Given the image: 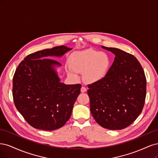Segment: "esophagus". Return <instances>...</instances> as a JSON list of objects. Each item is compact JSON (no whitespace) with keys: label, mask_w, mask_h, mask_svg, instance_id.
I'll use <instances>...</instances> for the list:
<instances>
[{"label":"esophagus","mask_w":158,"mask_h":158,"mask_svg":"<svg viewBox=\"0 0 158 158\" xmlns=\"http://www.w3.org/2000/svg\"><path fill=\"white\" fill-rule=\"evenodd\" d=\"M87 91V89L85 88V87H84V86H82V88H81V92L82 93H84V92H85Z\"/></svg>","instance_id":"1"}]
</instances>
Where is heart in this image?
<instances>
[{
    "mask_svg": "<svg viewBox=\"0 0 158 158\" xmlns=\"http://www.w3.org/2000/svg\"><path fill=\"white\" fill-rule=\"evenodd\" d=\"M70 75L76 77V73H83L86 83L93 84L102 80L109 71L111 60L108 55L94 49L77 52L70 56Z\"/></svg>",
    "mask_w": 158,
    "mask_h": 158,
    "instance_id": "b5f03b06",
    "label": "heart"
}]
</instances>
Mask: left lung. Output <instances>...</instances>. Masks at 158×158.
Listing matches in <instances>:
<instances>
[{"mask_svg":"<svg viewBox=\"0 0 158 158\" xmlns=\"http://www.w3.org/2000/svg\"><path fill=\"white\" fill-rule=\"evenodd\" d=\"M102 48L115 57L106 77L88 85L90 111L100 126L121 130L131 125L142 111L146 78L135 56L117 48Z\"/></svg>","mask_w":158,"mask_h":158,"instance_id":"8db88e82","label":"left lung"}]
</instances>
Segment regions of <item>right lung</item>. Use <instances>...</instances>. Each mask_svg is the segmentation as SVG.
<instances>
[{
	"label": "right lung",
	"mask_w": 158,
	"mask_h": 158,
	"mask_svg": "<svg viewBox=\"0 0 158 158\" xmlns=\"http://www.w3.org/2000/svg\"><path fill=\"white\" fill-rule=\"evenodd\" d=\"M71 49L61 45L37 51L18 66L13 77L14 105L33 128L54 131L64 126L71 116L82 85L60 82L55 66L61 64L47 59L61 56Z\"/></svg>",
	"instance_id": "add662e5"
}]
</instances>
